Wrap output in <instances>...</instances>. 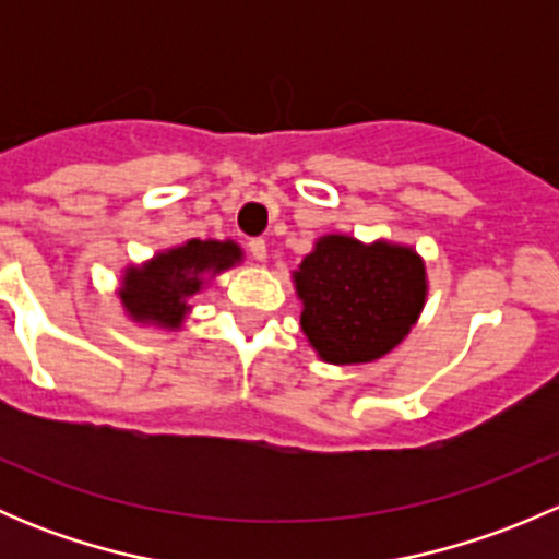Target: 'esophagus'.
I'll use <instances>...</instances> for the list:
<instances>
[{
  "mask_svg": "<svg viewBox=\"0 0 559 559\" xmlns=\"http://www.w3.org/2000/svg\"><path fill=\"white\" fill-rule=\"evenodd\" d=\"M248 253H251V257L257 259V262H264V259H267V243H264L262 238L248 240Z\"/></svg>",
  "mask_w": 559,
  "mask_h": 559,
  "instance_id": "esophagus-1",
  "label": "esophagus"
}]
</instances>
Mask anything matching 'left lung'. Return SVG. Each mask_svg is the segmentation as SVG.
I'll list each match as a JSON object with an SVG mask.
<instances>
[{
	"label": "left lung",
	"instance_id": "8db88e82",
	"mask_svg": "<svg viewBox=\"0 0 559 559\" xmlns=\"http://www.w3.org/2000/svg\"><path fill=\"white\" fill-rule=\"evenodd\" d=\"M300 330L330 365H368L408 337L425 311L427 267L414 246L321 235L292 270Z\"/></svg>",
	"mask_w": 559,
	"mask_h": 559
}]
</instances>
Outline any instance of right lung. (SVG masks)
I'll use <instances>...</instances> for the list:
<instances>
[{
  "instance_id": "add662e5",
  "label": "right lung",
  "mask_w": 559,
  "mask_h": 559,
  "mask_svg": "<svg viewBox=\"0 0 559 559\" xmlns=\"http://www.w3.org/2000/svg\"><path fill=\"white\" fill-rule=\"evenodd\" d=\"M240 262L243 248L235 240H186L145 262L127 264L116 295L132 324L178 332L191 313V297Z\"/></svg>"
}]
</instances>
